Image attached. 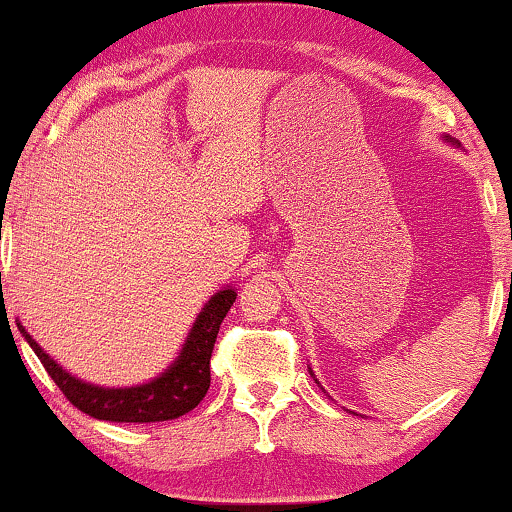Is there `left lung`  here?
<instances>
[{
    "label": "left lung",
    "mask_w": 512,
    "mask_h": 512,
    "mask_svg": "<svg viewBox=\"0 0 512 512\" xmlns=\"http://www.w3.org/2000/svg\"><path fill=\"white\" fill-rule=\"evenodd\" d=\"M448 141H450V139H448Z\"/></svg>",
    "instance_id": "left-lung-1"
}]
</instances>
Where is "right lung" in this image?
<instances>
[{"label": "right lung", "instance_id": "add662e5", "mask_svg": "<svg viewBox=\"0 0 512 512\" xmlns=\"http://www.w3.org/2000/svg\"><path fill=\"white\" fill-rule=\"evenodd\" d=\"M236 299V290L225 287L215 292L194 320L178 359L162 376L136 387H99L83 383L50 359L41 345L18 322L20 334L32 345L43 369L55 380L64 397L78 410L106 422H164L176 420L206 397L211 387V355L225 315Z\"/></svg>", "mask_w": 512, "mask_h": 512}]
</instances>
